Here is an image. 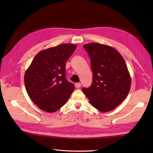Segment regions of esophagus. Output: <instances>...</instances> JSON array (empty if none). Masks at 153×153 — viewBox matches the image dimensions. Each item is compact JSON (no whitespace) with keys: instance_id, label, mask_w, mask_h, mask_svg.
I'll return each instance as SVG.
<instances>
[{"instance_id":"obj_1","label":"esophagus","mask_w":153,"mask_h":153,"mask_svg":"<svg viewBox=\"0 0 153 153\" xmlns=\"http://www.w3.org/2000/svg\"><path fill=\"white\" fill-rule=\"evenodd\" d=\"M76 88H77V89L80 88L81 83H76Z\"/></svg>"}]
</instances>
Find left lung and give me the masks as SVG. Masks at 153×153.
Returning a JSON list of instances; mask_svg holds the SVG:
<instances>
[{
	"label": "left lung",
	"mask_w": 153,
	"mask_h": 153,
	"mask_svg": "<svg viewBox=\"0 0 153 153\" xmlns=\"http://www.w3.org/2000/svg\"><path fill=\"white\" fill-rule=\"evenodd\" d=\"M83 47L90 57L93 83L89 88H83V92L99 111H111L130 90L131 77L126 62L118 51L108 45L92 43Z\"/></svg>",
	"instance_id": "1"
}]
</instances>
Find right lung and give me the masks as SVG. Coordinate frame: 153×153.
Wrapping results in <instances>:
<instances>
[{
	"mask_svg": "<svg viewBox=\"0 0 153 153\" xmlns=\"http://www.w3.org/2000/svg\"><path fill=\"white\" fill-rule=\"evenodd\" d=\"M76 45L64 43L37 54L26 70L24 83L29 97L41 110L54 112L66 103L74 90L66 78V62Z\"/></svg>",
	"mask_w": 153,
	"mask_h": 153,
	"instance_id": "add662e5",
	"label": "right lung"
}]
</instances>
